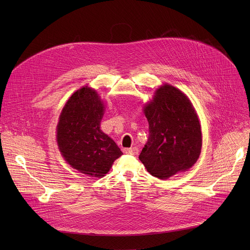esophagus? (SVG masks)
<instances>
[{
  "label": "esophagus",
  "mask_w": 250,
  "mask_h": 250,
  "mask_svg": "<svg viewBox=\"0 0 250 250\" xmlns=\"http://www.w3.org/2000/svg\"><path fill=\"white\" fill-rule=\"evenodd\" d=\"M125 152L130 155H136L138 153V149L136 147H131V148H126L125 149Z\"/></svg>",
  "instance_id": "esophagus-1"
}]
</instances>
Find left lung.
<instances>
[{
  "instance_id": "obj_1",
  "label": "left lung",
  "mask_w": 250,
  "mask_h": 250,
  "mask_svg": "<svg viewBox=\"0 0 250 250\" xmlns=\"http://www.w3.org/2000/svg\"><path fill=\"white\" fill-rule=\"evenodd\" d=\"M149 124L146 145L139 160L159 179L191 168L202 148L201 125L188 97L170 85L157 89L145 106Z\"/></svg>"
}]
</instances>
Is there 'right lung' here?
Returning a JSON list of instances; mask_svg holds the SVG:
<instances>
[{"instance_id":"1","label":"right lung","mask_w":250,"mask_h":250,"mask_svg":"<svg viewBox=\"0 0 250 250\" xmlns=\"http://www.w3.org/2000/svg\"><path fill=\"white\" fill-rule=\"evenodd\" d=\"M104 104L95 90L83 87L76 91L62 110L57 125V144L64 159L83 174L102 177L123 152L104 133L101 121Z\"/></svg>"}]
</instances>
